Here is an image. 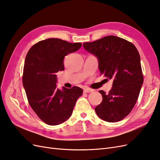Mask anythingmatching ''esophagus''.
I'll list each match as a JSON object with an SVG mask.
<instances>
[{"mask_svg":"<svg viewBox=\"0 0 160 160\" xmlns=\"http://www.w3.org/2000/svg\"><path fill=\"white\" fill-rule=\"evenodd\" d=\"M93 90L91 89H89V88H86L83 90L84 93H91V92H93Z\"/></svg>","mask_w":160,"mask_h":160,"instance_id":"esophagus-1","label":"esophagus"}]
</instances>
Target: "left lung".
Wrapping results in <instances>:
<instances>
[{
	"label": "left lung",
	"instance_id": "8db88e82",
	"mask_svg": "<svg viewBox=\"0 0 160 160\" xmlns=\"http://www.w3.org/2000/svg\"><path fill=\"white\" fill-rule=\"evenodd\" d=\"M83 46L98 58L101 74L113 80L108 94L99 91L103 100L95 112L105 122H119L133 109L143 82L139 52L132 42L112 35Z\"/></svg>",
	"mask_w": 160,
	"mask_h": 160
}]
</instances>
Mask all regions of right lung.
Wrapping results in <instances>:
<instances>
[{
    "label": "right lung",
    "mask_w": 160,
    "mask_h": 160,
    "mask_svg": "<svg viewBox=\"0 0 160 160\" xmlns=\"http://www.w3.org/2000/svg\"><path fill=\"white\" fill-rule=\"evenodd\" d=\"M81 47V42L51 38L38 42L27 52L22 85L31 108L48 125H57L68 119L83 94L78 87L59 89L56 85V72L64 70V57Z\"/></svg>",
    "instance_id": "1"
}]
</instances>
